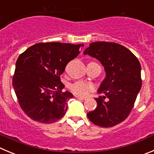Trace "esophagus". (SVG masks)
Segmentation results:
<instances>
[{
  "label": "esophagus",
  "mask_w": 154,
  "mask_h": 154,
  "mask_svg": "<svg viewBox=\"0 0 154 154\" xmlns=\"http://www.w3.org/2000/svg\"><path fill=\"white\" fill-rule=\"evenodd\" d=\"M76 98L80 100H85L86 98H84V97H78V96H76Z\"/></svg>",
  "instance_id": "1"
}]
</instances>
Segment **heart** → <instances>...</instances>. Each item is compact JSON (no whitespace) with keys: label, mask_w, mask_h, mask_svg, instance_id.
I'll list each match as a JSON object with an SVG mask.
<instances>
[{"label":"heart","mask_w":154,"mask_h":154,"mask_svg":"<svg viewBox=\"0 0 154 154\" xmlns=\"http://www.w3.org/2000/svg\"><path fill=\"white\" fill-rule=\"evenodd\" d=\"M69 88L74 94L77 95L78 97H84L87 96L90 92L94 91L96 87L90 82L78 80L70 84Z\"/></svg>","instance_id":"b5f03b06"}]
</instances>
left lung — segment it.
<instances>
[{"instance_id": "1", "label": "left lung", "mask_w": 154, "mask_h": 154, "mask_svg": "<svg viewBox=\"0 0 154 154\" xmlns=\"http://www.w3.org/2000/svg\"><path fill=\"white\" fill-rule=\"evenodd\" d=\"M101 62L106 77L95 98L97 108L87 113L91 122L103 128H110L122 122L131 112L141 88L140 64L129 49L120 44L96 42L84 51Z\"/></svg>"}]
</instances>
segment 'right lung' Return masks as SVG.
<instances>
[{
    "label": "right lung",
    "instance_id": "right-lung-1",
    "mask_svg": "<svg viewBox=\"0 0 154 154\" xmlns=\"http://www.w3.org/2000/svg\"><path fill=\"white\" fill-rule=\"evenodd\" d=\"M83 46L82 44L41 42L19 56L13 87L19 105L30 119L51 124L65 115L67 102L73 94L62 91L64 85L60 76Z\"/></svg>",
    "mask_w": 154,
    "mask_h": 154
}]
</instances>
